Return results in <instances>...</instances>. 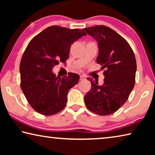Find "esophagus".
I'll use <instances>...</instances> for the list:
<instances>
[{"label": "esophagus", "instance_id": "34e87169", "mask_svg": "<svg viewBox=\"0 0 155 155\" xmlns=\"http://www.w3.org/2000/svg\"><path fill=\"white\" fill-rule=\"evenodd\" d=\"M85 78V77L84 75H81L80 76V80H84Z\"/></svg>", "mask_w": 155, "mask_h": 155}]
</instances>
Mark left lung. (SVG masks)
<instances>
[{"instance_id":"obj_1","label":"left lung","mask_w":155,"mask_h":155,"mask_svg":"<svg viewBox=\"0 0 155 155\" xmlns=\"http://www.w3.org/2000/svg\"><path fill=\"white\" fill-rule=\"evenodd\" d=\"M84 30L98 42L96 61L102 70L105 69L103 85L87 78L91 88L84 97L85 105L96 114H112L125 103L134 87L137 70L134 52L127 40L111 28L97 25Z\"/></svg>"}]
</instances>
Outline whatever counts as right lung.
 I'll use <instances>...</instances> for the list:
<instances>
[{
	"mask_svg": "<svg viewBox=\"0 0 155 155\" xmlns=\"http://www.w3.org/2000/svg\"><path fill=\"white\" fill-rule=\"evenodd\" d=\"M86 34L82 29L51 26L33 38L20 65V87L31 107L39 114L51 115L64 109L70 88L79 76L68 73L59 78L52 71L69 57L72 44Z\"/></svg>",
	"mask_w": 155,
	"mask_h": 155,
	"instance_id": "1",
	"label": "right lung"
}]
</instances>
